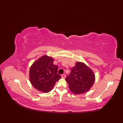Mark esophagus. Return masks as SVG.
<instances>
[{
	"label": "esophagus",
	"instance_id": "34e87169",
	"mask_svg": "<svg viewBox=\"0 0 123 123\" xmlns=\"http://www.w3.org/2000/svg\"><path fill=\"white\" fill-rule=\"evenodd\" d=\"M61 77H62V78H66V74H63L61 75Z\"/></svg>",
	"mask_w": 123,
	"mask_h": 123
}]
</instances>
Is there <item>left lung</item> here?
<instances>
[{"label":"left lung","mask_w":123,"mask_h":123,"mask_svg":"<svg viewBox=\"0 0 123 123\" xmlns=\"http://www.w3.org/2000/svg\"><path fill=\"white\" fill-rule=\"evenodd\" d=\"M66 80L72 92L81 94L87 92L92 87L95 81V75L87 65L78 62L72 68L71 73Z\"/></svg>","instance_id":"8db88e82"}]
</instances>
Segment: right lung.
<instances>
[{
  "mask_svg": "<svg viewBox=\"0 0 123 123\" xmlns=\"http://www.w3.org/2000/svg\"><path fill=\"white\" fill-rule=\"evenodd\" d=\"M53 61L52 57L43 55L31 66L30 80L36 89L43 92H49L61 78V75L57 74L58 67L53 64Z\"/></svg>",
  "mask_w": 123,
  "mask_h": 123,
  "instance_id": "right-lung-1",
  "label": "right lung"
}]
</instances>
